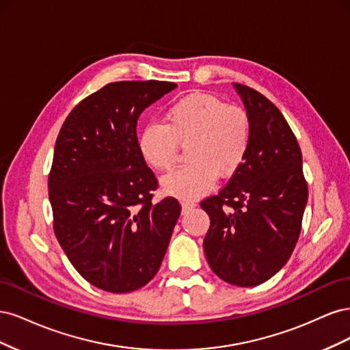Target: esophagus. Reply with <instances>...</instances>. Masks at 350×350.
Returning <instances> with one entry per match:
<instances>
[{
  "label": "esophagus",
  "mask_w": 350,
  "mask_h": 350,
  "mask_svg": "<svg viewBox=\"0 0 350 350\" xmlns=\"http://www.w3.org/2000/svg\"><path fill=\"white\" fill-rule=\"evenodd\" d=\"M181 206H183V213H187L188 210H191V208L196 207V203H194V201H183Z\"/></svg>",
  "instance_id": "esophagus-1"
}]
</instances>
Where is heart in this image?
Here are the masks:
<instances>
[{"instance_id":"obj_1","label":"heart","mask_w":350,"mask_h":350,"mask_svg":"<svg viewBox=\"0 0 350 350\" xmlns=\"http://www.w3.org/2000/svg\"><path fill=\"white\" fill-rule=\"evenodd\" d=\"M251 142L248 113L207 93H189L165 112V124H149L137 147L144 162L159 172L175 166L178 146H187L188 163L162 179L167 194L184 200L204 196L217 175H234L245 161Z\"/></svg>"}]
</instances>
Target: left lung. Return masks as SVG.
<instances>
[{
  "label": "left lung",
  "instance_id": "1",
  "mask_svg": "<svg viewBox=\"0 0 350 350\" xmlns=\"http://www.w3.org/2000/svg\"><path fill=\"white\" fill-rule=\"evenodd\" d=\"M251 122L245 161L217 196L201 201L210 217L204 254L216 276L248 288L274 276L301 234L308 187L288 121L266 96L234 84Z\"/></svg>",
  "mask_w": 350,
  "mask_h": 350
}]
</instances>
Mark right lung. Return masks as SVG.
<instances>
[{"label": "right lung", "instance_id": "1", "mask_svg": "<svg viewBox=\"0 0 350 350\" xmlns=\"http://www.w3.org/2000/svg\"><path fill=\"white\" fill-rule=\"evenodd\" d=\"M176 88L116 81L74 108L61 126L48 178L54 232L66 256L96 288L126 293L159 271L181 206L153 203L157 179L137 147V120Z\"/></svg>", "mask_w": 350, "mask_h": 350}]
</instances>
